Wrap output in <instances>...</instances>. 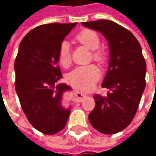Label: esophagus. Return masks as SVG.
Wrapping results in <instances>:
<instances>
[{
    "mask_svg": "<svg viewBox=\"0 0 156 156\" xmlns=\"http://www.w3.org/2000/svg\"><path fill=\"white\" fill-rule=\"evenodd\" d=\"M86 97V94L83 92L79 91V90H76L75 91V102L76 103H80L82 100Z\"/></svg>",
    "mask_w": 156,
    "mask_h": 156,
    "instance_id": "obj_1",
    "label": "esophagus"
}]
</instances>
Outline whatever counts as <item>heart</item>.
<instances>
[{
    "label": "heart",
    "instance_id": "heart-1",
    "mask_svg": "<svg viewBox=\"0 0 156 156\" xmlns=\"http://www.w3.org/2000/svg\"><path fill=\"white\" fill-rule=\"evenodd\" d=\"M76 40L82 44L85 45L90 50H93V58L95 60L104 62L105 55L104 51L98 50L100 40L98 34L92 30H83L76 36ZM58 62L67 68L71 63V51L67 41H63L59 45L58 51ZM100 69L95 64L81 65L73 69L67 76V80L69 83L75 87L83 89L92 88L100 77Z\"/></svg>",
    "mask_w": 156,
    "mask_h": 156
}]
</instances>
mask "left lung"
Instances as JSON below:
<instances>
[{
	"label": "left lung",
	"instance_id": "left-lung-1",
	"mask_svg": "<svg viewBox=\"0 0 156 156\" xmlns=\"http://www.w3.org/2000/svg\"><path fill=\"white\" fill-rule=\"evenodd\" d=\"M108 41L109 61L102 83L107 94H95L88 120L105 134L120 132L133 120L145 88L146 63L140 44L129 30L109 20L82 22Z\"/></svg>",
	"mask_w": 156,
	"mask_h": 156
}]
</instances>
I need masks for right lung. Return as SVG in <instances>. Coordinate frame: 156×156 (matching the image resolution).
Returning a JSON list of instances; mask_svg holds the SVG:
<instances>
[{
  "instance_id": "add662e5",
  "label": "right lung",
  "mask_w": 156,
  "mask_h": 156,
  "mask_svg": "<svg viewBox=\"0 0 156 156\" xmlns=\"http://www.w3.org/2000/svg\"><path fill=\"white\" fill-rule=\"evenodd\" d=\"M77 23H50L27 34L19 45L14 63L15 88L24 114L33 127L45 134L61 131L68 122L71 106L63 94L72 90L58 65L59 45Z\"/></svg>"
}]
</instances>
